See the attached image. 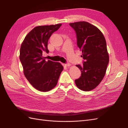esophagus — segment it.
<instances>
[{
	"label": "esophagus",
	"instance_id": "34e87169",
	"mask_svg": "<svg viewBox=\"0 0 128 128\" xmlns=\"http://www.w3.org/2000/svg\"><path fill=\"white\" fill-rule=\"evenodd\" d=\"M64 66L66 67H69L70 66L71 64H64Z\"/></svg>",
	"mask_w": 128,
	"mask_h": 128
}]
</instances>
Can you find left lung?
Here are the masks:
<instances>
[{"label": "left lung", "instance_id": "left-lung-1", "mask_svg": "<svg viewBox=\"0 0 128 128\" xmlns=\"http://www.w3.org/2000/svg\"><path fill=\"white\" fill-rule=\"evenodd\" d=\"M75 30L77 44L82 51L85 61L81 66V76L76 80V86L80 90L89 91L95 88L106 74L109 62L106 40L97 27L86 21L69 24Z\"/></svg>", "mask_w": 128, "mask_h": 128}]
</instances>
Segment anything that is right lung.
<instances>
[{"instance_id":"obj_1","label":"right lung","mask_w":128,"mask_h":128,"mask_svg":"<svg viewBox=\"0 0 128 128\" xmlns=\"http://www.w3.org/2000/svg\"><path fill=\"white\" fill-rule=\"evenodd\" d=\"M62 24L36 26L26 34L20 51V60L26 78L32 86L42 92L54 88L64 67L60 63L46 61L42 52L48 53V43L51 34Z\"/></svg>"}]
</instances>
